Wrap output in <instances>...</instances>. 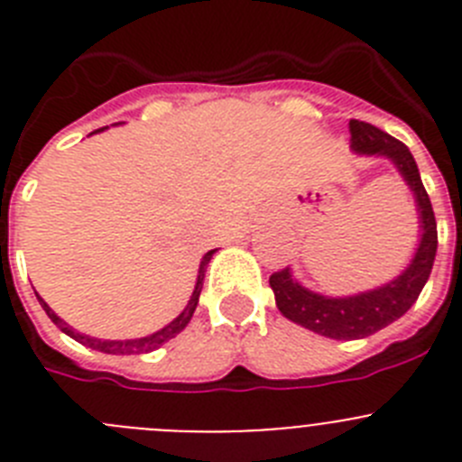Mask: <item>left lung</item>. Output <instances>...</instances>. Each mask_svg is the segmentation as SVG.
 Listing matches in <instances>:
<instances>
[{"label": "left lung", "instance_id": "1", "mask_svg": "<svg viewBox=\"0 0 462 462\" xmlns=\"http://www.w3.org/2000/svg\"><path fill=\"white\" fill-rule=\"evenodd\" d=\"M350 146L357 153L387 155L399 167L401 176L414 192L419 222H421L424 234H421V243H419L412 263L387 286H380L369 293L353 295V298H325V295L311 293L295 282L289 268L270 274L274 300L286 319L316 334L329 338H346V341L371 337L378 329L401 319L419 298L424 283L429 282L435 252H438V224H435L433 206H430L429 192L421 183L410 148L384 130L375 128L366 121H357V118H350Z\"/></svg>", "mask_w": 462, "mask_h": 462}]
</instances>
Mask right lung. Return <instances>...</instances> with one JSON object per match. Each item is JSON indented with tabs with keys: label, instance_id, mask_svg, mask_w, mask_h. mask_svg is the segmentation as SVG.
<instances>
[{
	"label": "right lung",
	"instance_id": "obj_1",
	"mask_svg": "<svg viewBox=\"0 0 462 462\" xmlns=\"http://www.w3.org/2000/svg\"><path fill=\"white\" fill-rule=\"evenodd\" d=\"M103 130V128H100ZM215 249H210L206 256H203L201 265H199V277H197V286H194V293L192 298H189L188 307L183 309V314L179 316V319H173L171 323L164 325L162 329H158L155 334H148V337L143 338H128V341H103V338H93V337H87V334H79L75 332L73 328H68L66 323H63L61 319H59L57 314H54L52 309L48 307V302H45L43 298H38V302H41V307L45 309V314L52 319L54 325H59V329L61 332H66L68 337H73L75 341H79L82 346H88V348L93 350H100V353H109V355H142V353H151V350L160 348L162 344H167L169 338H173L179 332H183L185 325L189 323V319H192L194 309H197L199 304V295H201V289H203V277H206V265L210 263V259H213Z\"/></svg>",
	"mask_w": 462,
	"mask_h": 462
}]
</instances>
